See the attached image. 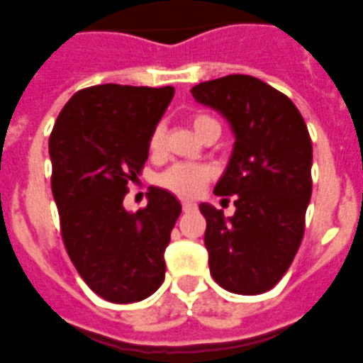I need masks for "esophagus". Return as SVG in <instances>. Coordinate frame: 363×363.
<instances>
[{
    "instance_id": "esophagus-1",
    "label": "esophagus",
    "mask_w": 363,
    "mask_h": 363,
    "mask_svg": "<svg viewBox=\"0 0 363 363\" xmlns=\"http://www.w3.org/2000/svg\"><path fill=\"white\" fill-rule=\"evenodd\" d=\"M182 211H194L196 209V203L192 200H182Z\"/></svg>"
}]
</instances>
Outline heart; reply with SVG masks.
Instances as JSON below:
<instances>
[{
    "label": "heart",
    "instance_id": "heart-1",
    "mask_svg": "<svg viewBox=\"0 0 363 363\" xmlns=\"http://www.w3.org/2000/svg\"><path fill=\"white\" fill-rule=\"evenodd\" d=\"M190 123H192L194 131L201 135V133L209 129V127L217 125V121L213 120L211 116L206 114H196L190 118ZM148 148H150L152 154H160L163 148V127L157 125L150 135V140H148ZM209 179V169L203 167V165H192V163H177L173 167H169L167 171H163L160 175V184L163 188H167L169 192L177 194V196H184V198H190V196H196L200 192L203 184Z\"/></svg>",
    "mask_w": 363,
    "mask_h": 363
}]
</instances>
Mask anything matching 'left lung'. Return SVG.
I'll return each instance as SVG.
<instances>
[{"mask_svg": "<svg viewBox=\"0 0 363 363\" xmlns=\"http://www.w3.org/2000/svg\"><path fill=\"white\" fill-rule=\"evenodd\" d=\"M192 96L230 123L236 143L217 196L236 213L200 203L213 280L226 291L259 295L291 267L312 196V140L284 93L253 76L232 74L194 85ZM225 201V200H223Z\"/></svg>", "mask_w": 363, "mask_h": 363, "instance_id": "left-lung-1", "label": "left lung"}]
</instances>
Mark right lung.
<instances>
[{
  "label": "right lung",
  "instance_id": "obj_1",
  "mask_svg": "<svg viewBox=\"0 0 363 363\" xmlns=\"http://www.w3.org/2000/svg\"><path fill=\"white\" fill-rule=\"evenodd\" d=\"M173 95L171 85L87 87L66 102L49 137L62 242L83 281L110 303L143 301L165 278L163 251L181 203L156 186L137 213L125 211L123 198Z\"/></svg>",
  "mask_w": 363,
  "mask_h": 363
}]
</instances>
